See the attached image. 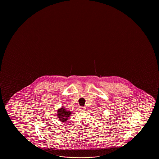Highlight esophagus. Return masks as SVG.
<instances>
[{"label":"esophagus","instance_id":"obj_1","mask_svg":"<svg viewBox=\"0 0 159 159\" xmlns=\"http://www.w3.org/2000/svg\"><path fill=\"white\" fill-rule=\"evenodd\" d=\"M85 107H80V110H85Z\"/></svg>","mask_w":159,"mask_h":159}]
</instances>
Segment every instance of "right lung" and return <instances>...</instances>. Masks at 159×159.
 <instances>
[{
  "label": "right lung",
  "mask_w": 159,
  "mask_h": 159,
  "mask_svg": "<svg viewBox=\"0 0 159 159\" xmlns=\"http://www.w3.org/2000/svg\"><path fill=\"white\" fill-rule=\"evenodd\" d=\"M70 111H68L65 109V107H62L61 109L57 110V117L60 121L65 122L67 120L68 117L70 115Z\"/></svg>",
  "instance_id": "1"
}]
</instances>
